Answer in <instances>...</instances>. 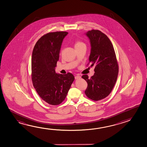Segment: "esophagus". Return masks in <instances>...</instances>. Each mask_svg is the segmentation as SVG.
Masks as SVG:
<instances>
[{
	"label": "esophagus",
	"mask_w": 147,
	"mask_h": 147,
	"mask_svg": "<svg viewBox=\"0 0 147 147\" xmlns=\"http://www.w3.org/2000/svg\"><path fill=\"white\" fill-rule=\"evenodd\" d=\"M81 76H79V75H77V76H75V79H80L81 78Z\"/></svg>",
	"instance_id": "34e87169"
}]
</instances>
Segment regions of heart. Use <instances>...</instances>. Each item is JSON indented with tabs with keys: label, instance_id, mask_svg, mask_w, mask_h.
Returning <instances> with one entry per match:
<instances>
[{
	"label": "heart",
	"instance_id": "obj_1",
	"mask_svg": "<svg viewBox=\"0 0 147 147\" xmlns=\"http://www.w3.org/2000/svg\"><path fill=\"white\" fill-rule=\"evenodd\" d=\"M82 44H83V42H80V41H77L75 43V46H79V45H82Z\"/></svg>",
	"mask_w": 147,
	"mask_h": 147
}]
</instances>
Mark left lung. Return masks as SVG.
Returning a JSON list of instances; mask_svg holds the SVG:
<instances>
[{"mask_svg":"<svg viewBox=\"0 0 147 147\" xmlns=\"http://www.w3.org/2000/svg\"><path fill=\"white\" fill-rule=\"evenodd\" d=\"M91 50L89 63L95 65V74L88 78H82L87 83L85 95L90 99L99 101L108 96L117 81L119 71L116 56L112 42L107 36L98 30L87 31Z\"/></svg>","mask_w":147,"mask_h":147,"instance_id":"8db88e82","label":"left lung"}]
</instances>
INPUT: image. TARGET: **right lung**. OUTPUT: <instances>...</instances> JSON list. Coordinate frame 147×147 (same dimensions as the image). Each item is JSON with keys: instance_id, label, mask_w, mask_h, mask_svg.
I'll list each match as a JSON object with an SVG mask.
<instances>
[{"instance_id": "1", "label": "right lung", "mask_w": 147, "mask_h": 147, "mask_svg": "<svg viewBox=\"0 0 147 147\" xmlns=\"http://www.w3.org/2000/svg\"><path fill=\"white\" fill-rule=\"evenodd\" d=\"M68 32L48 33L37 40L31 59V78L40 97L49 105H57L65 100L75 80L71 73L57 74L55 67L59 60L63 40Z\"/></svg>"}]
</instances>
